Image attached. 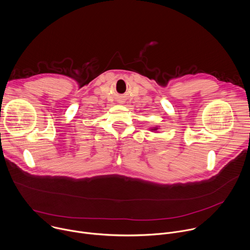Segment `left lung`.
<instances>
[{
    "label": "left lung",
    "instance_id": "1",
    "mask_svg": "<svg viewBox=\"0 0 250 250\" xmlns=\"http://www.w3.org/2000/svg\"><path fill=\"white\" fill-rule=\"evenodd\" d=\"M152 131H157L159 128H158V126H155V127H153V128H150Z\"/></svg>",
    "mask_w": 250,
    "mask_h": 250
}]
</instances>
